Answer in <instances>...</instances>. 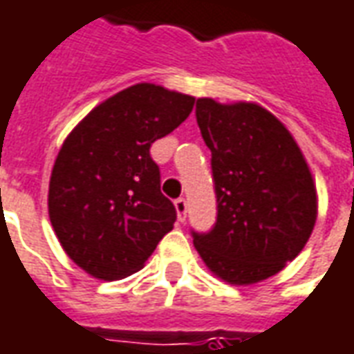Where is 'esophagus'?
I'll return each instance as SVG.
<instances>
[{"label":"esophagus","instance_id":"34e87169","mask_svg":"<svg viewBox=\"0 0 354 354\" xmlns=\"http://www.w3.org/2000/svg\"><path fill=\"white\" fill-rule=\"evenodd\" d=\"M174 207H176L178 220H180V222H184L185 216H187V201H185L184 197H178L176 201H174Z\"/></svg>","mask_w":354,"mask_h":354}]
</instances>
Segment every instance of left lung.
<instances>
[{
	"instance_id": "obj_1",
	"label": "left lung",
	"mask_w": 354,
	"mask_h": 354,
	"mask_svg": "<svg viewBox=\"0 0 354 354\" xmlns=\"http://www.w3.org/2000/svg\"><path fill=\"white\" fill-rule=\"evenodd\" d=\"M195 118L211 149L216 220L192 230L195 249L216 276L254 283L280 272L310 237L316 189L286 126L253 103L197 100Z\"/></svg>"
}]
</instances>
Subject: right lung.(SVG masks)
<instances>
[{"instance_id": "right-lung-1", "label": "right lung", "mask_w": 354, "mask_h": 354, "mask_svg": "<svg viewBox=\"0 0 354 354\" xmlns=\"http://www.w3.org/2000/svg\"><path fill=\"white\" fill-rule=\"evenodd\" d=\"M194 97L136 84L103 101L66 138L49 180V218L80 268L120 280L140 270L176 222L151 145L189 117Z\"/></svg>"}]
</instances>
